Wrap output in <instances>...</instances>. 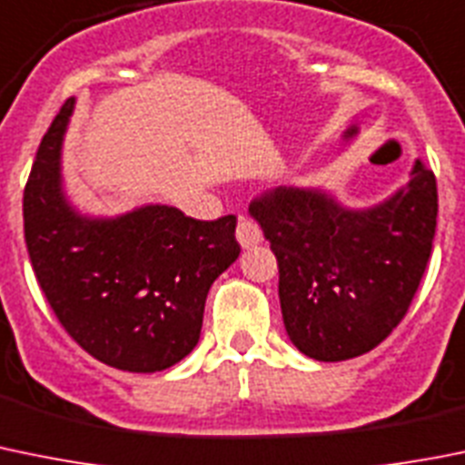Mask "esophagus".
Listing matches in <instances>:
<instances>
[{"instance_id":"obj_1","label":"esophagus","mask_w":465,"mask_h":465,"mask_svg":"<svg viewBox=\"0 0 465 465\" xmlns=\"http://www.w3.org/2000/svg\"><path fill=\"white\" fill-rule=\"evenodd\" d=\"M236 238L241 242V247H254L263 241V233H261V227L250 218H238V227H236Z\"/></svg>"}]
</instances>
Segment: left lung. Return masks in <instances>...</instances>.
Listing matches in <instances>:
<instances>
[{
	"instance_id": "1",
	"label": "left lung",
	"mask_w": 465,
	"mask_h": 465,
	"mask_svg": "<svg viewBox=\"0 0 465 465\" xmlns=\"http://www.w3.org/2000/svg\"><path fill=\"white\" fill-rule=\"evenodd\" d=\"M279 265V302L292 345L345 361L380 345L407 315L431 254L436 177L411 179L372 209H347L315 188L279 186L252 200Z\"/></svg>"
}]
</instances>
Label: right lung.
I'll use <instances>...</instances> for the list:
<instances>
[{"instance_id":"add662e5","label":"right lung","mask_w":465,"mask_h":465,"mask_svg":"<svg viewBox=\"0 0 465 465\" xmlns=\"http://www.w3.org/2000/svg\"><path fill=\"white\" fill-rule=\"evenodd\" d=\"M72 108L70 97L40 141L25 186L35 279L90 357L118 371H165L193 352L211 283L241 254L236 215L206 223L163 204L118 218L76 213L61 186Z\"/></svg>"}]
</instances>
